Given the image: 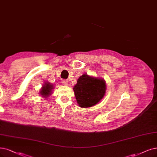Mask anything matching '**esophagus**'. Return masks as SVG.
Here are the masks:
<instances>
[{"instance_id": "obj_1", "label": "esophagus", "mask_w": 157, "mask_h": 157, "mask_svg": "<svg viewBox=\"0 0 157 157\" xmlns=\"http://www.w3.org/2000/svg\"><path fill=\"white\" fill-rule=\"evenodd\" d=\"M62 83H63V85H65V86L68 85V83H67V81L66 79H63V80H62Z\"/></svg>"}]
</instances>
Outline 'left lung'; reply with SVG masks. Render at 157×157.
I'll return each mask as SVG.
<instances>
[{
	"instance_id": "left-lung-1",
	"label": "left lung",
	"mask_w": 157,
	"mask_h": 157,
	"mask_svg": "<svg viewBox=\"0 0 157 157\" xmlns=\"http://www.w3.org/2000/svg\"><path fill=\"white\" fill-rule=\"evenodd\" d=\"M73 89L79 105L86 108L95 105L102 99L105 93L106 85L103 79L83 74Z\"/></svg>"
}]
</instances>
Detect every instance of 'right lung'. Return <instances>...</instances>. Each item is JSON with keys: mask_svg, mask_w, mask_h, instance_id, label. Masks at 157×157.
Masks as SVG:
<instances>
[{"mask_svg": "<svg viewBox=\"0 0 157 157\" xmlns=\"http://www.w3.org/2000/svg\"><path fill=\"white\" fill-rule=\"evenodd\" d=\"M53 88L52 87V86L47 83H46L43 86V89L40 91V95H42L43 97H47L50 94H51V91H52V89Z\"/></svg>", "mask_w": 157, "mask_h": 157, "instance_id": "add662e5", "label": "right lung"}]
</instances>
